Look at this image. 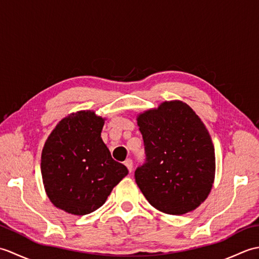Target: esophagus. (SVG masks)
I'll return each instance as SVG.
<instances>
[{
	"label": "esophagus",
	"instance_id": "obj_1",
	"mask_svg": "<svg viewBox=\"0 0 259 259\" xmlns=\"http://www.w3.org/2000/svg\"><path fill=\"white\" fill-rule=\"evenodd\" d=\"M124 164H125V167L128 168L129 172L133 171V168H134V162H133V160H131V159H126V160L124 161Z\"/></svg>",
	"mask_w": 259,
	"mask_h": 259
}]
</instances>
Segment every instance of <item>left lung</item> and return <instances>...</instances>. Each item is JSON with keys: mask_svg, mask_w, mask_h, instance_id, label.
<instances>
[{"mask_svg": "<svg viewBox=\"0 0 259 259\" xmlns=\"http://www.w3.org/2000/svg\"><path fill=\"white\" fill-rule=\"evenodd\" d=\"M146 161L136 183L151 206L184 214L205 201L214 179L213 145L200 118L181 101L162 102L137 118Z\"/></svg>", "mask_w": 259, "mask_h": 259, "instance_id": "1", "label": "left lung"}]
</instances>
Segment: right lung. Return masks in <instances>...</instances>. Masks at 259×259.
Segmentation results:
<instances>
[{
    "label": "right lung",
    "mask_w": 259,
    "mask_h": 259,
    "mask_svg": "<svg viewBox=\"0 0 259 259\" xmlns=\"http://www.w3.org/2000/svg\"><path fill=\"white\" fill-rule=\"evenodd\" d=\"M104 119L93 111L63 118L42 150L41 172L49 199L65 212L83 216L100 208L126 175L101 139Z\"/></svg>",
    "instance_id": "1"
}]
</instances>
